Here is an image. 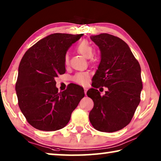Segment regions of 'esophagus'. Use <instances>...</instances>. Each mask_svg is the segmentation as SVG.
<instances>
[{
  "instance_id": "1",
  "label": "esophagus",
  "mask_w": 161,
  "mask_h": 161,
  "mask_svg": "<svg viewBox=\"0 0 161 161\" xmlns=\"http://www.w3.org/2000/svg\"><path fill=\"white\" fill-rule=\"evenodd\" d=\"M84 93H85V94H86V92H87V90H88V89L86 88V87H84Z\"/></svg>"
}]
</instances>
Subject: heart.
Listing matches in <instances>:
<instances>
[{"instance_id": "b5f03b06", "label": "heart", "mask_w": 161, "mask_h": 161, "mask_svg": "<svg viewBox=\"0 0 161 161\" xmlns=\"http://www.w3.org/2000/svg\"><path fill=\"white\" fill-rule=\"evenodd\" d=\"M77 50L78 51L79 53L84 57V58H89L92 56V53H93V48L92 46L90 45L88 41L86 40H83L81 41L80 44L77 45ZM69 58L68 54H66L64 56V64H69ZM72 80L75 82L79 84H86L89 81V76L87 73L85 72H79L77 74H76L74 77H72Z\"/></svg>"}]
</instances>
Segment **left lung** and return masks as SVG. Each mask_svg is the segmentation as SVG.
<instances>
[{
	"instance_id": "obj_1",
	"label": "left lung",
	"mask_w": 161,
	"mask_h": 161,
	"mask_svg": "<svg viewBox=\"0 0 161 161\" xmlns=\"http://www.w3.org/2000/svg\"><path fill=\"white\" fill-rule=\"evenodd\" d=\"M99 47L101 61L94 75V88L87 96L94 102L89 121L95 129L115 132L130 123L140 103L143 89L141 67L124 40L107 33L92 35ZM107 86L108 91L101 96L96 89Z\"/></svg>"
}]
</instances>
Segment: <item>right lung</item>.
Wrapping results in <instances>:
<instances>
[{
	"label": "right lung",
	"instance_id": "1",
	"mask_svg": "<svg viewBox=\"0 0 161 161\" xmlns=\"http://www.w3.org/2000/svg\"><path fill=\"white\" fill-rule=\"evenodd\" d=\"M81 36L51 34L32 46L22 58L15 91L22 113L35 129L52 131L64 128L84 97L83 88L75 84L59 93L54 80L65 72V54Z\"/></svg>",
	"mask_w": 161,
	"mask_h": 161
}]
</instances>
